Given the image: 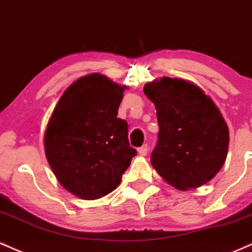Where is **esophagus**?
<instances>
[{"instance_id": "1", "label": "esophagus", "mask_w": 252, "mask_h": 252, "mask_svg": "<svg viewBox=\"0 0 252 252\" xmlns=\"http://www.w3.org/2000/svg\"><path fill=\"white\" fill-rule=\"evenodd\" d=\"M147 152H149V146L147 145H143V146L138 149V153L140 156H146Z\"/></svg>"}]
</instances>
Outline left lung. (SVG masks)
<instances>
[{
	"instance_id": "8db88e82",
	"label": "left lung",
	"mask_w": 252,
	"mask_h": 252,
	"mask_svg": "<svg viewBox=\"0 0 252 252\" xmlns=\"http://www.w3.org/2000/svg\"><path fill=\"white\" fill-rule=\"evenodd\" d=\"M144 93L155 103L159 125L151 155L155 170L182 191L210 182L229 149V128L211 97L190 81L167 76L147 82Z\"/></svg>"
}]
</instances>
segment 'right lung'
<instances>
[{
  "instance_id": "add662e5",
  "label": "right lung",
  "mask_w": 252,
  "mask_h": 252,
  "mask_svg": "<svg viewBox=\"0 0 252 252\" xmlns=\"http://www.w3.org/2000/svg\"><path fill=\"white\" fill-rule=\"evenodd\" d=\"M126 86L99 73L74 81L44 132V153L59 183L74 196L99 199L118 188L137 151L118 118Z\"/></svg>"
}]
</instances>
